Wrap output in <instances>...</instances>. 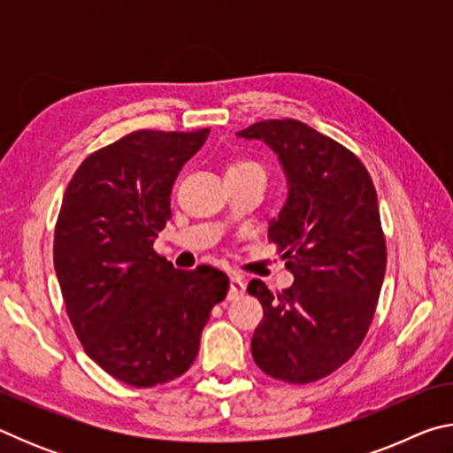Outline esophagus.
<instances>
[{"instance_id":"esophagus-1","label":"esophagus","mask_w":453,"mask_h":453,"mask_svg":"<svg viewBox=\"0 0 453 453\" xmlns=\"http://www.w3.org/2000/svg\"><path fill=\"white\" fill-rule=\"evenodd\" d=\"M243 289H245V283H243L240 275H232V278H229V294H227L229 300H235V297H240L243 294Z\"/></svg>"}]
</instances>
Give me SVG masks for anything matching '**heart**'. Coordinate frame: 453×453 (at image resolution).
Masks as SVG:
<instances>
[{
    "label": "heart",
    "mask_w": 453,
    "mask_h": 453,
    "mask_svg": "<svg viewBox=\"0 0 453 453\" xmlns=\"http://www.w3.org/2000/svg\"><path fill=\"white\" fill-rule=\"evenodd\" d=\"M237 172H262V167H259L254 162V159L237 157V159H234L232 164L227 165V172L226 173H237Z\"/></svg>",
    "instance_id": "1"
}]
</instances>
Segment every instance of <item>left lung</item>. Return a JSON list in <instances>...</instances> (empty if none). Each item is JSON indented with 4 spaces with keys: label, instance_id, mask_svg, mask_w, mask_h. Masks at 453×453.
<instances>
[{
    "label": "left lung",
    "instance_id": "8db88e82",
    "mask_svg": "<svg viewBox=\"0 0 453 453\" xmlns=\"http://www.w3.org/2000/svg\"><path fill=\"white\" fill-rule=\"evenodd\" d=\"M237 137L270 145L286 173V205L267 235L294 273L281 294L250 281L264 308L251 356L275 380H321L356 354L378 305L386 273L378 194L354 153L302 121L265 119Z\"/></svg>",
    "mask_w": 453,
    "mask_h": 453
}]
</instances>
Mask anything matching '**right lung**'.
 I'll return each mask as SVG.
<instances>
[{"instance_id": "obj_1", "label": "right lung", "mask_w": 453, "mask_h": 453, "mask_svg": "<svg viewBox=\"0 0 453 453\" xmlns=\"http://www.w3.org/2000/svg\"><path fill=\"white\" fill-rule=\"evenodd\" d=\"M208 134L124 135L83 159L61 202L53 265L67 316L86 354L127 386L186 373L229 289L216 267L175 270L153 251L172 218L173 181Z\"/></svg>"}]
</instances>
